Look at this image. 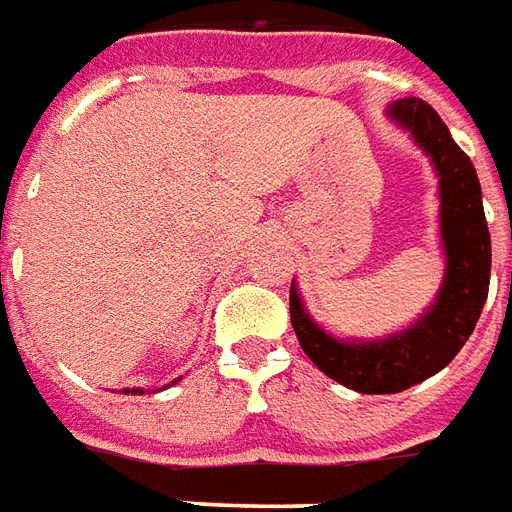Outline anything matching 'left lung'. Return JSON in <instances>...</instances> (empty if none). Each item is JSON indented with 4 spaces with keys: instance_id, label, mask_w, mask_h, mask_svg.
<instances>
[{
    "instance_id": "obj_1",
    "label": "left lung",
    "mask_w": 512,
    "mask_h": 512,
    "mask_svg": "<svg viewBox=\"0 0 512 512\" xmlns=\"http://www.w3.org/2000/svg\"><path fill=\"white\" fill-rule=\"evenodd\" d=\"M388 118L413 134L440 178L445 278L434 305L410 329L383 340H337L315 324L291 280V326L318 370L359 394H397L448 367L489 297L491 237L480 183L467 153L424 99H397Z\"/></svg>"
}]
</instances>
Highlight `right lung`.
Masks as SVG:
<instances>
[{
  "instance_id": "right-lung-1",
  "label": "right lung",
  "mask_w": 512,
  "mask_h": 512,
  "mask_svg": "<svg viewBox=\"0 0 512 512\" xmlns=\"http://www.w3.org/2000/svg\"><path fill=\"white\" fill-rule=\"evenodd\" d=\"M172 383H178V380H172ZM124 394H145L142 388H124Z\"/></svg>"
}]
</instances>
